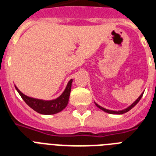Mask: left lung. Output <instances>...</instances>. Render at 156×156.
Instances as JSON below:
<instances>
[{"label":"left lung","instance_id":"8db88e82","mask_svg":"<svg viewBox=\"0 0 156 156\" xmlns=\"http://www.w3.org/2000/svg\"><path fill=\"white\" fill-rule=\"evenodd\" d=\"M143 93L144 92H142V93L140 95V97L137 98V99L133 103V104L131 105H129V106L128 107V108H126V109H124V110H118V111H116V110H107V109H105V108H103L102 106H101V105H99L98 104H97L96 102H95V104H96V105H97L99 109H101V110H102L103 111H105V112L106 113H109V114H113V115H122V114H124V113H127L128 111H129V110H131V109H133L135 105H136L137 103L139 102V101L141 100V98L142 97V95H143Z\"/></svg>","mask_w":156,"mask_h":156}]
</instances>
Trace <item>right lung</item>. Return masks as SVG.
<instances>
[{"label":"right lung","mask_w":156,"mask_h":156,"mask_svg":"<svg viewBox=\"0 0 156 156\" xmlns=\"http://www.w3.org/2000/svg\"><path fill=\"white\" fill-rule=\"evenodd\" d=\"M72 83H73V79H70L62 94L59 97H57L56 99L50 100V101L28 97L23 93L22 91H20L15 85V89L20 95V97H22L26 104L31 107L33 110H35L36 112L41 114V115H55L62 111L65 107L67 106L69 99Z\"/></svg>","instance_id":"right-lung-1"}]
</instances>
